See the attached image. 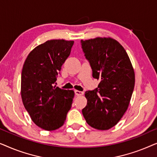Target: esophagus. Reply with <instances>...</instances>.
Returning a JSON list of instances; mask_svg holds the SVG:
<instances>
[{"label": "esophagus", "mask_w": 157, "mask_h": 157, "mask_svg": "<svg viewBox=\"0 0 157 157\" xmlns=\"http://www.w3.org/2000/svg\"><path fill=\"white\" fill-rule=\"evenodd\" d=\"M74 93H75V95H76V96H82V95H83V91H78V90H75Z\"/></svg>", "instance_id": "34e87169"}]
</instances>
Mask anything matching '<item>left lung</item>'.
<instances>
[{"mask_svg":"<svg viewBox=\"0 0 157 157\" xmlns=\"http://www.w3.org/2000/svg\"><path fill=\"white\" fill-rule=\"evenodd\" d=\"M81 48L92 69L101 81L98 88L87 91V105L82 109L91 127L107 130L114 126L127 109L134 88L135 76L125 49L111 38L81 40Z\"/></svg>","mask_w":157,"mask_h":157,"instance_id":"1","label":"left lung"}]
</instances>
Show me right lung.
<instances>
[{
	"mask_svg": "<svg viewBox=\"0 0 157 157\" xmlns=\"http://www.w3.org/2000/svg\"><path fill=\"white\" fill-rule=\"evenodd\" d=\"M73 40H50L28 56L21 73V97L25 109L38 126L53 131L63 125L74 92L54 85L69 56Z\"/></svg>",
	"mask_w": 157,
	"mask_h": 157,
	"instance_id": "add662e5",
	"label": "right lung"
}]
</instances>
